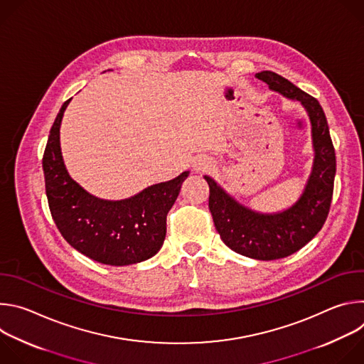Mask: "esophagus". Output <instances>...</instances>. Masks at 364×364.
<instances>
[{"mask_svg":"<svg viewBox=\"0 0 364 364\" xmlns=\"http://www.w3.org/2000/svg\"><path fill=\"white\" fill-rule=\"evenodd\" d=\"M210 167V161L204 159V157H198L196 161H194V170L197 171H203V170H207Z\"/></svg>","mask_w":364,"mask_h":364,"instance_id":"1","label":"esophagus"}]
</instances>
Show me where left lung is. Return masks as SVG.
Masks as SVG:
<instances>
[{"instance_id":"1","label":"left lung","mask_w":364,"mask_h":364,"mask_svg":"<svg viewBox=\"0 0 364 364\" xmlns=\"http://www.w3.org/2000/svg\"><path fill=\"white\" fill-rule=\"evenodd\" d=\"M255 76L271 90L299 102L308 115L314 159L301 194L287 209L265 213L237 201L210 176L203 177L210 188L209 209L223 243L239 255L274 261L295 253L321 230L333 197L336 152L326 114L316 97L275 72Z\"/></svg>"}]
</instances>
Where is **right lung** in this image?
Returning <instances> with one entry per match:
<instances>
[{
	"label": "right lung",
	"instance_id": "add662e5",
	"mask_svg": "<svg viewBox=\"0 0 364 364\" xmlns=\"http://www.w3.org/2000/svg\"><path fill=\"white\" fill-rule=\"evenodd\" d=\"M70 100L60 108L43 155L51 216L66 242L93 261L112 267L144 262L161 249L167 213L190 171L122 200L90 194L70 177L62 155L60 125Z\"/></svg>",
	"mask_w": 364,
	"mask_h": 364
}]
</instances>
